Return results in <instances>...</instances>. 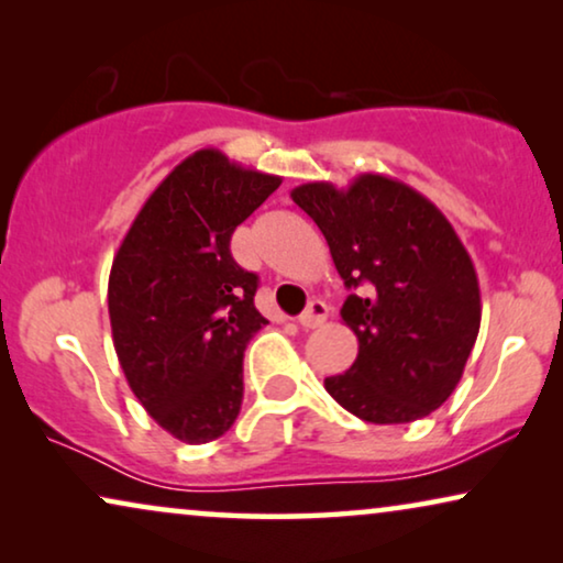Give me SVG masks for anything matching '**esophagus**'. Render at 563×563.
I'll return each instance as SVG.
<instances>
[{
  "label": "esophagus",
  "instance_id": "esophagus-1",
  "mask_svg": "<svg viewBox=\"0 0 563 563\" xmlns=\"http://www.w3.org/2000/svg\"><path fill=\"white\" fill-rule=\"evenodd\" d=\"M325 318H328V305L320 302V299H312V302L307 305V310L299 314L297 322L310 330V328H320L322 322H325Z\"/></svg>",
  "mask_w": 563,
  "mask_h": 563
}]
</instances>
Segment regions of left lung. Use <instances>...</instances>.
I'll list each match as a JSON object with an SVG mask.
<instances>
[{
  "mask_svg": "<svg viewBox=\"0 0 563 563\" xmlns=\"http://www.w3.org/2000/svg\"><path fill=\"white\" fill-rule=\"evenodd\" d=\"M291 199L325 235L351 289L341 318L358 356L328 376V395L376 426L438 410L461 382L482 322L479 279L456 230L428 197L382 174H361L349 189L310 181Z\"/></svg>",
  "mask_w": 563,
  "mask_h": 563,
  "instance_id": "obj_1",
  "label": "left lung"
}]
</instances>
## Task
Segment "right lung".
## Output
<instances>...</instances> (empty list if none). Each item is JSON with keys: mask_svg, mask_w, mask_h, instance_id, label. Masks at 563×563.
I'll return each instance as SVG.
<instances>
[{"mask_svg": "<svg viewBox=\"0 0 563 563\" xmlns=\"http://www.w3.org/2000/svg\"><path fill=\"white\" fill-rule=\"evenodd\" d=\"M282 179L202 148L184 158L114 253L107 305L125 379L153 420L184 443H210L243 402V351L266 318L258 276L230 238Z\"/></svg>", "mask_w": 563, "mask_h": 563, "instance_id": "1", "label": "right lung"}]
</instances>
